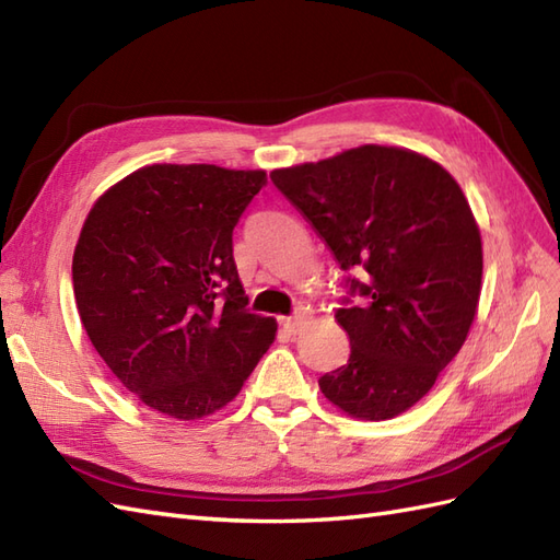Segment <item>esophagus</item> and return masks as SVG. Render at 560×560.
I'll return each instance as SVG.
<instances>
[{"label": "esophagus", "mask_w": 560, "mask_h": 560, "mask_svg": "<svg viewBox=\"0 0 560 560\" xmlns=\"http://www.w3.org/2000/svg\"><path fill=\"white\" fill-rule=\"evenodd\" d=\"M282 329L287 331V335H299L301 329H304L306 325V317L304 315H296V317H282Z\"/></svg>", "instance_id": "34e87169"}]
</instances>
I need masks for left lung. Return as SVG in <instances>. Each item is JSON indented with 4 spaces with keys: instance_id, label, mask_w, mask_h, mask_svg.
I'll return each mask as SVG.
<instances>
[{
    "instance_id": "left-lung-1",
    "label": "left lung",
    "mask_w": 560,
    "mask_h": 560,
    "mask_svg": "<svg viewBox=\"0 0 560 560\" xmlns=\"http://www.w3.org/2000/svg\"><path fill=\"white\" fill-rule=\"evenodd\" d=\"M270 178L335 254L365 270L339 308L346 365L317 380L343 415L384 421L433 388L471 329L482 278L480 229L466 195L435 160L396 145H358Z\"/></svg>"
}]
</instances>
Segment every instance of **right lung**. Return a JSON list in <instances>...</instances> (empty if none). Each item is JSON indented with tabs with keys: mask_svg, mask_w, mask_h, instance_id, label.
<instances>
[{
	"mask_svg": "<svg viewBox=\"0 0 560 560\" xmlns=\"http://www.w3.org/2000/svg\"><path fill=\"white\" fill-rule=\"evenodd\" d=\"M264 170L148 164L89 209L72 254L82 327L150 410L178 421L219 412L276 341L249 313L233 229Z\"/></svg>",
	"mask_w": 560,
	"mask_h": 560,
	"instance_id": "1",
	"label": "right lung"
}]
</instances>
